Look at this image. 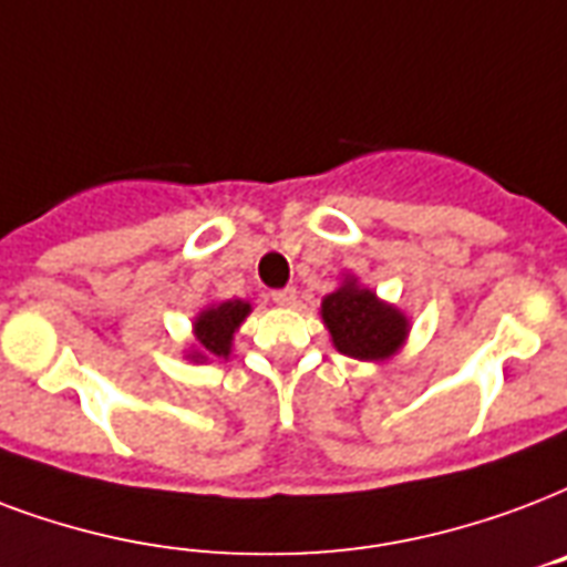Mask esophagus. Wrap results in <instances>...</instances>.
Masks as SVG:
<instances>
[{
  "mask_svg": "<svg viewBox=\"0 0 567 567\" xmlns=\"http://www.w3.org/2000/svg\"><path fill=\"white\" fill-rule=\"evenodd\" d=\"M276 306H293L297 302V288H279V291L270 293Z\"/></svg>",
  "mask_w": 567,
  "mask_h": 567,
  "instance_id": "34e87169",
  "label": "esophagus"
}]
</instances>
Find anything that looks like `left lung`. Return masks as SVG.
Segmentation results:
<instances>
[{"mask_svg": "<svg viewBox=\"0 0 567 567\" xmlns=\"http://www.w3.org/2000/svg\"><path fill=\"white\" fill-rule=\"evenodd\" d=\"M321 318L336 351L365 362L389 360L410 332L408 315L380 300L371 288H362L353 276L323 297Z\"/></svg>", "mask_w": 567, "mask_h": 567, "instance_id": "left-lung-1", "label": "left lung"}]
</instances>
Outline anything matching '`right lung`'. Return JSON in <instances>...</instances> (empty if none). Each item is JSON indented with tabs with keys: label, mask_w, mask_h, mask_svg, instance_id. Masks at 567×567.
Returning <instances> with one entry per match:
<instances>
[{
	"label": "right lung",
	"mask_w": 567,
	"mask_h": 567,
	"mask_svg": "<svg viewBox=\"0 0 567 567\" xmlns=\"http://www.w3.org/2000/svg\"><path fill=\"white\" fill-rule=\"evenodd\" d=\"M252 312V306L244 300H226L210 302L207 309L196 315L193 332H196V351L189 353L193 362H205L210 357H223L228 360L231 353V339H235L237 327L246 321V315Z\"/></svg>",
	"instance_id": "obj_1"
}]
</instances>
